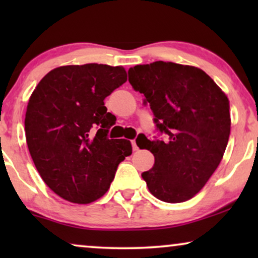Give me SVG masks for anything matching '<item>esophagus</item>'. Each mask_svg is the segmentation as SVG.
I'll use <instances>...</instances> for the list:
<instances>
[{
    "label": "esophagus",
    "instance_id": "esophagus-1",
    "mask_svg": "<svg viewBox=\"0 0 258 258\" xmlns=\"http://www.w3.org/2000/svg\"><path fill=\"white\" fill-rule=\"evenodd\" d=\"M132 144H133V149H134V151L139 150V147H137V144H136V141H135V140H133V141H132Z\"/></svg>",
    "mask_w": 258,
    "mask_h": 258
}]
</instances>
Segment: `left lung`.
Wrapping results in <instances>:
<instances>
[{
	"instance_id": "obj_1",
	"label": "left lung",
	"mask_w": 258,
	"mask_h": 258,
	"mask_svg": "<svg viewBox=\"0 0 258 258\" xmlns=\"http://www.w3.org/2000/svg\"><path fill=\"white\" fill-rule=\"evenodd\" d=\"M129 83L144 95L154 123L167 140L144 148L155 164L142 178L156 199L168 203L188 201L206 185L223 157L230 135L228 97L203 70L157 61L129 69ZM139 146V144H137Z\"/></svg>"
}]
</instances>
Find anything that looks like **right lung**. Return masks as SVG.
Wrapping results in <instances>:
<instances>
[{"instance_id":"right-lung-1","label":"right lung","mask_w":258,"mask_h":258,"mask_svg":"<svg viewBox=\"0 0 258 258\" xmlns=\"http://www.w3.org/2000/svg\"><path fill=\"white\" fill-rule=\"evenodd\" d=\"M125 81L122 67L89 63L51 70L35 88L24 119L27 144L42 179L62 199L98 200L132 155L130 141L108 137L116 117L104 105Z\"/></svg>"}]
</instances>
